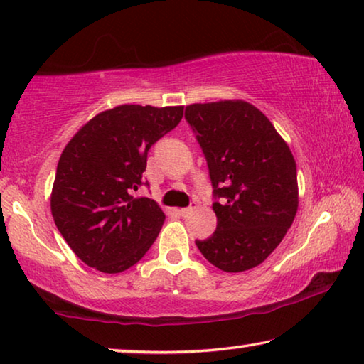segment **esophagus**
<instances>
[{
	"label": "esophagus",
	"mask_w": 364,
	"mask_h": 364,
	"mask_svg": "<svg viewBox=\"0 0 364 364\" xmlns=\"http://www.w3.org/2000/svg\"><path fill=\"white\" fill-rule=\"evenodd\" d=\"M195 208H197V205H192V206H187V208H181V210H178V213H181L182 216H188L190 213H192V211L195 210Z\"/></svg>",
	"instance_id": "34e87169"
}]
</instances>
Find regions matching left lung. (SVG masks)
I'll list each match as a JSON object with an SVG mask.
<instances>
[{
  "label": "left lung",
  "instance_id": "obj_1",
  "mask_svg": "<svg viewBox=\"0 0 364 364\" xmlns=\"http://www.w3.org/2000/svg\"><path fill=\"white\" fill-rule=\"evenodd\" d=\"M186 119L208 163L216 231L195 240L228 273L260 265L282 242L298 211L296 161L272 122L242 99L190 104Z\"/></svg>",
  "mask_w": 364,
  "mask_h": 364
}]
</instances>
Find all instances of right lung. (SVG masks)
Returning <instances> with one entry per match:
<instances>
[{
  "label": "right lung",
  "mask_w": 364,
  "mask_h": 364,
  "mask_svg": "<svg viewBox=\"0 0 364 364\" xmlns=\"http://www.w3.org/2000/svg\"><path fill=\"white\" fill-rule=\"evenodd\" d=\"M182 117L183 105H117L86 122L65 146L50 208L61 236L86 265L125 272L153 245L166 215L154 200L135 193L149 148Z\"/></svg>",
  "instance_id": "obj_1"
}]
</instances>
